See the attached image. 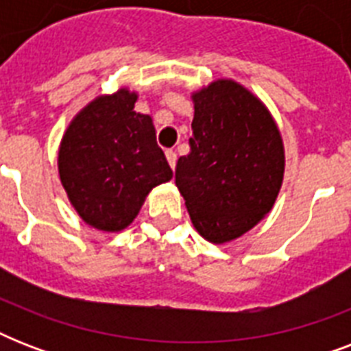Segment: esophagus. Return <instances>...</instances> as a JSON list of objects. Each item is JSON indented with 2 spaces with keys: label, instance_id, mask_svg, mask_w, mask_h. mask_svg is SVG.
Masks as SVG:
<instances>
[{
  "label": "esophagus",
  "instance_id": "esophagus-1",
  "mask_svg": "<svg viewBox=\"0 0 351 351\" xmlns=\"http://www.w3.org/2000/svg\"><path fill=\"white\" fill-rule=\"evenodd\" d=\"M165 158H167V162H169L171 169H175V167H176V153L173 151V149H167V151H165Z\"/></svg>",
  "mask_w": 351,
  "mask_h": 351
}]
</instances>
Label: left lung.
Instances as JSON below:
<instances>
[{
  "mask_svg": "<svg viewBox=\"0 0 351 351\" xmlns=\"http://www.w3.org/2000/svg\"><path fill=\"white\" fill-rule=\"evenodd\" d=\"M191 153L178 158L175 182L195 230L213 244L239 239L275 204L284 145L271 114L233 80L193 95Z\"/></svg>",
  "mask_w": 351,
  "mask_h": 351,
  "instance_id": "left-lung-1",
  "label": "left lung"
}]
</instances>
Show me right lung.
<instances>
[{
  "instance_id": "1",
  "label": "right lung",
  "mask_w": 351,
  "mask_h": 351,
  "mask_svg": "<svg viewBox=\"0 0 351 351\" xmlns=\"http://www.w3.org/2000/svg\"><path fill=\"white\" fill-rule=\"evenodd\" d=\"M136 93L100 96L63 134L60 180L78 215L101 231L131 224L149 191L173 178L151 117L134 111Z\"/></svg>"
}]
</instances>
